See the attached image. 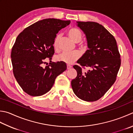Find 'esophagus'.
Listing matches in <instances>:
<instances>
[{
  "instance_id": "obj_1",
  "label": "esophagus",
  "mask_w": 133,
  "mask_h": 133,
  "mask_svg": "<svg viewBox=\"0 0 133 133\" xmlns=\"http://www.w3.org/2000/svg\"><path fill=\"white\" fill-rule=\"evenodd\" d=\"M71 67H72V66H70V65H69V64H67V69H68V70L70 69H71Z\"/></svg>"
}]
</instances>
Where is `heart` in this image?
<instances>
[{
  "instance_id": "obj_1",
  "label": "heart",
  "mask_w": 133,
  "mask_h": 133,
  "mask_svg": "<svg viewBox=\"0 0 133 133\" xmlns=\"http://www.w3.org/2000/svg\"><path fill=\"white\" fill-rule=\"evenodd\" d=\"M67 34H68L69 37L72 40L74 41L75 42H78L82 38V33L77 28H72L68 30V32H67ZM60 38H61V35H56L55 38L54 39L53 46L54 49H56V50H58L59 48V41ZM79 46L82 48H86V44L84 43H81ZM79 57L80 53L77 51L71 52H63L61 54L56 56V60L57 61L64 62V63L66 64H70L78 59Z\"/></svg>"
}]
</instances>
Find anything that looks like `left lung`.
<instances>
[{
  "mask_svg": "<svg viewBox=\"0 0 133 133\" xmlns=\"http://www.w3.org/2000/svg\"><path fill=\"white\" fill-rule=\"evenodd\" d=\"M77 23L85 34L89 48L77 63L90 70L83 72L81 67L74 65L77 75L71 81V87L80 99L95 101L103 97L115 82L121 55L115 38L103 25L89 21Z\"/></svg>",
  "mask_w": 133,
  "mask_h": 133,
  "instance_id": "1",
  "label": "left lung"
}]
</instances>
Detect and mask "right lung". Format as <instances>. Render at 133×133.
<instances>
[{
  "instance_id": "obj_1",
  "label": "right lung",
  "mask_w": 133,
  "mask_h": 133,
  "mask_svg": "<svg viewBox=\"0 0 133 133\" xmlns=\"http://www.w3.org/2000/svg\"><path fill=\"white\" fill-rule=\"evenodd\" d=\"M70 21L48 18L27 27L17 36L11 50L13 74L18 84L29 95L42 96L49 92L56 78L67 69L64 62L49 63L46 58L55 53L53 43L59 31Z\"/></svg>"
}]
</instances>
